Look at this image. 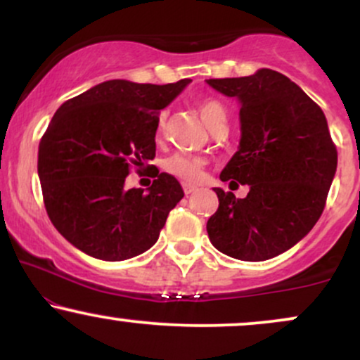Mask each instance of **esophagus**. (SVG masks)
Returning <instances> with one entry per match:
<instances>
[{
    "label": "esophagus",
    "mask_w": 360,
    "mask_h": 360,
    "mask_svg": "<svg viewBox=\"0 0 360 360\" xmlns=\"http://www.w3.org/2000/svg\"><path fill=\"white\" fill-rule=\"evenodd\" d=\"M183 189H184V193L186 194H191V193H194V191H196V186H193V184H188V183H184L183 184Z\"/></svg>",
    "instance_id": "esophagus-1"
}]
</instances>
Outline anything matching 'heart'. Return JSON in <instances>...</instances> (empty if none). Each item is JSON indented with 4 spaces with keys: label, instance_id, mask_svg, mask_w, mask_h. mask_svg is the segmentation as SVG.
<instances>
[{
    "label": "heart",
    "instance_id": "heart-1",
    "mask_svg": "<svg viewBox=\"0 0 360 360\" xmlns=\"http://www.w3.org/2000/svg\"><path fill=\"white\" fill-rule=\"evenodd\" d=\"M198 111H200L203 122L212 128L214 123H218L220 120H226V110L220 101L214 100V98H203V100L198 101ZM164 118L166 115H160L157 120V134H160L164 127ZM205 160L200 157L194 155H186V154H174L167 157L162 162V169L167 174L177 177V179L188 181V183H196L201 177V171H203Z\"/></svg>",
    "mask_w": 360,
    "mask_h": 360
}]
</instances>
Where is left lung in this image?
Listing matches in <instances>:
<instances>
[{
	"label": "left lung",
	"instance_id": "1",
	"mask_svg": "<svg viewBox=\"0 0 360 360\" xmlns=\"http://www.w3.org/2000/svg\"><path fill=\"white\" fill-rule=\"evenodd\" d=\"M240 105V142L220 179L249 186L245 198L213 188L218 210L210 242L229 257L259 262L307 237L325 208L337 171L328 123L311 98L284 74L206 79Z\"/></svg>",
	"mask_w": 360,
	"mask_h": 360
}]
</instances>
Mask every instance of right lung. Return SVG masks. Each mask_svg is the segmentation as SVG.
<instances>
[{
	"mask_svg": "<svg viewBox=\"0 0 360 360\" xmlns=\"http://www.w3.org/2000/svg\"><path fill=\"white\" fill-rule=\"evenodd\" d=\"M191 79L139 84L111 79L65 101L39 146V177L49 218L62 237L94 259L117 262L159 238L184 193L157 171L147 191L125 188L128 166L155 157L160 110Z\"/></svg>",
	"mask_w": 360,
	"mask_h": 360,
	"instance_id": "right-lung-1",
	"label": "right lung"
}]
</instances>
